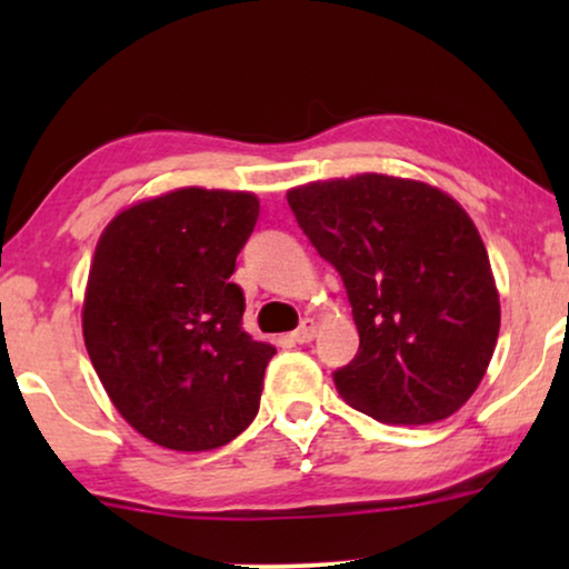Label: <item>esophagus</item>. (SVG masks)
<instances>
[{
    "label": "esophagus",
    "mask_w": 569,
    "mask_h": 569,
    "mask_svg": "<svg viewBox=\"0 0 569 569\" xmlns=\"http://www.w3.org/2000/svg\"><path fill=\"white\" fill-rule=\"evenodd\" d=\"M316 331H318L316 318H306V321H302L298 329H295L292 339L298 341V345H310V341H313V337H316Z\"/></svg>",
    "instance_id": "obj_1"
}]
</instances>
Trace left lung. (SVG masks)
Instances as JSON below:
<instances>
[{"label":"left lung","instance_id":"1","mask_svg":"<svg viewBox=\"0 0 569 569\" xmlns=\"http://www.w3.org/2000/svg\"><path fill=\"white\" fill-rule=\"evenodd\" d=\"M287 201L339 271L360 331L355 360L333 372L341 399L386 425L456 415L500 333L487 248L463 207L380 173L298 186Z\"/></svg>","mask_w":569,"mask_h":569}]
</instances>
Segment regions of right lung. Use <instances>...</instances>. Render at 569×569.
<instances>
[{"instance_id": "1", "label": "right lung", "mask_w": 569, "mask_h": 569, "mask_svg": "<svg viewBox=\"0 0 569 569\" xmlns=\"http://www.w3.org/2000/svg\"><path fill=\"white\" fill-rule=\"evenodd\" d=\"M259 220L246 191L178 189L116 214L82 306L84 347L121 417L170 450L236 440L277 349L243 331L236 259Z\"/></svg>"}]
</instances>
